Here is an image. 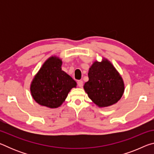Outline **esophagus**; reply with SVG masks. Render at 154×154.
<instances>
[{
  "label": "esophagus",
  "instance_id": "34e87169",
  "mask_svg": "<svg viewBox=\"0 0 154 154\" xmlns=\"http://www.w3.org/2000/svg\"><path fill=\"white\" fill-rule=\"evenodd\" d=\"M77 85H78V86H79V88H82V86H83V82L82 80H79L77 82Z\"/></svg>",
  "mask_w": 154,
  "mask_h": 154
}]
</instances>
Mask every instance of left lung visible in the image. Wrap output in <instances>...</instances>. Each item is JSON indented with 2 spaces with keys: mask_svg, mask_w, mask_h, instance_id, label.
Returning a JSON list of instances; mask_svg holds the SVG:
<instances>
[{
  "mask_svg": "<svg viewBox=\"0 0 154 154\" xmlns=\"http://www.w3.org/2000/svg\"><path fill=\"white\" fill-rule=\"evenodd\" d=\"M89 80L83 88L88 97L99 107H105L118 103L124 92L121 75L108 60L95 61L88 72Z\"/></svg>",
  "mask_w": 154,
  "mask_h": 154,
  "instance_id": "1",
  "label": "left lung"
}]
</instances>
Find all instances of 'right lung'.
<instances>
[{
	"label": "right lung",
	"instance_id": "right-lung-1",
	"mask_svg": "<svg viewBox=\"0 0 154 154\" xmlns=\"http://www.w3.org/2000/svg\"><path fill=\"white\" fill-rule=\"evenodd\" d=\"M62 62L56 56H51L44 62L34 77L30 92L36 103L49 108H57L63 103L68 94L77 83L62 71Z\"/></svg>",
	"mask_w": 154,
	"mask_h": 154
}]
</instances>
